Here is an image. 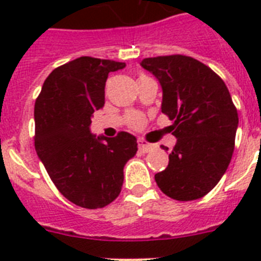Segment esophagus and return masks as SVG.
Listing matches in <instances>:
<instances>
[{
    "instance_id": "1",
    "label": "esophagus",
    "mask_w": 261,
    "mask_h": 261,
    "mask_svg": "<svg viewBox=\"0 0 261 261\" xmlns=\"http://www.w3.org/2000/svg\"><path fill=\"white\" fill-rule=\"evenodd\" d=\"M138 146H139V151L141 153H149L154 149V145H151V143H147L146 141H143V139H138Z\"/></svg>"
}]
</instances>
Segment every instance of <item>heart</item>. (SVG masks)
Masks as SVG:
<instances>
[{"mask_svg":"<svg viewBox=\"0 0 261 261\" xmlns=\"http://www.w3.org/2000/svg\"><path fill=\"white\" fill-rule=\"evenodd\" d=\"M127 122L130 124L131 127H135V128H138L143 124V118L139 114H130L127 116Z\"/></svg>","mask_w":261,"mask_h":261,"instance_id":"heart-1","label":"heart"}]
</instances>
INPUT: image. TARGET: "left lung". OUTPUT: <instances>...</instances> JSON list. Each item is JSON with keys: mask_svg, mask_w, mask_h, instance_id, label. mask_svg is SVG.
I'll return each mask as SVG.
<instances>
[{"mask_svg": "<svg viewBox=\"0 0 261 261\" xmlns=\"http://www.w3.org/2000/svg\"><path fill=\"white\" fill-rule=\"evenodd\" d=\"M141 66L159 80L161 111L177 139L155 182L174 200L203 198L225 174L234 150L239 114L227 87L210 67L186 55L145 58Z\"/></svg>", "mask_w": 261, "mask_h": 261, "instance_id": "left-lung-1", "label": "left lung"}]
</instances>
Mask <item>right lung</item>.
<instances>
[{
	"label": "right lung",
	"mask_w": 261,
	"mask_h": 261,
	"mask_svg": "<svg viewBox=\"0 0 261 261\" xmlns=\"http://www.w3.org/2000/svg\"><path fill=\"white\" fill-rule=\"evenodd\" d=\"M124 62L81 57L51 71L35 102V149L59 192L84 208L118 198L123 168L138 150L134 135L90 133L94 111L106 101V81Z\"/></svg>",
	"instance_id": "right-lung-1"
}]
</instances>
